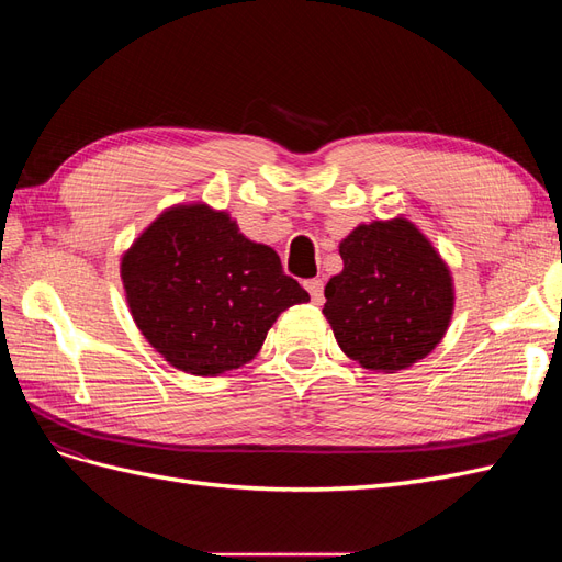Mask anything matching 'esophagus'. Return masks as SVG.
I'll use <instances>...</instances> for the list:
<instances>
[{
    "mask_svg": "<svg viewBox=\"0 0 562 562\" xmlns=\"http://www.w3.org/2000/svg\"><path fill=\"white\" fill-rule=\"evenodd\" d=\"M304 285H307V291L312 295V302L321 304L323 302V281L321 279H312V281H307Z\"/></svg>",
    "mask_w": 562,
    "mask_h": 562,
    "instance_id": "esophagus-1",
    "label": "esophagus"
}]
</instances>
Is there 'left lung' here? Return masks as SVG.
I'll return each instance as SVG.
<instances>
[{"mask_svg":"<svg viewBox=\"0 0 562 562\" xmlns=\"http://www.w3.org/2000/svg\"><path fill=\"white\" fill-rule=\"evenodd\" d=\"M339 255L345 267L328 281L323 304L339 349L375 372L427 359L454 312L443 255L403 215L353 227Z\"/></svg>","mask_w":562,"mask_h":562,"instance_id":"left-lung-1","label":"left lung"}]
</instances>
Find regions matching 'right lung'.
Segmentation results:
<instances>
[{
	"label": "right lung",
	"mask_w": 562,
	"mask_h": 562,
	"mask_svg": "<svg viewBox=\"0 0 562 562\" xmlns=\"http://www.w3.org/2000/svg\"><path fill=\"white\" fill-rule=\"evenodd\" d=\"M119 274L147 342L196 378L250 363L277 318L310 302L274 248L203 201L161 211L124 250Z\"/></svg>",
	"instance_id": "obj_1"
}]
</instances>
